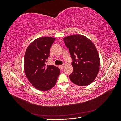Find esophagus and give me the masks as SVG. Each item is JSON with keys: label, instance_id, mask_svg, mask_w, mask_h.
Returning a JSON list of instances; mask_svg holds the SVG:
<instances>
[{"label": "esophagus", "instance_id": "34e87169", "mask_svg": "<svg viewBox=\"0 0 121 121\" xmlns=\"http://www.w3.org/2000/svg\"><path fill=\"white\" fill-rule=\"evenodd\" d=\"M60 67L61 69H63V68L64 67V64H63V65H60Z\"/></svg>", "mask_w": 121, "mask_h": 121}]
</instances>
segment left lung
<instances>
[{"label":"left lung","mask_w":121,"mask_h":121,"mask_svg":"<svg viewBox=\"0 0 121 121\" xmlns=\"http://www.w3.org/2000/svg\"><path fill=\"white\" fill-rule=\"evenodd\" d=\"M73 59L71 81L79 86H87L96 77L100 65L95 46L82 35L75 34L63 38Z\"/></svg>","instance_id":"1"}]
</instances>
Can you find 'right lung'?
Wrapping results in <instances>:
<instances>
[{
  "instance_id": "1",
  "label": "right lung",
  "mask_w": 121,
  "mask_h": 121,
  "mask_svg": "<svg viewBox=\"0 0 121 121\" xmlns=\"http://www.w3.org/2000/svg\"><path fill=\"white\" fill-rule=\"evenodd\" d=\"M56 38L42 37L28 46L24 57V71L33 86L41 91L52 89L56 83L60 69L53 65H46L50 48Z\"/></svg>"
}]
</instances>
